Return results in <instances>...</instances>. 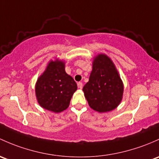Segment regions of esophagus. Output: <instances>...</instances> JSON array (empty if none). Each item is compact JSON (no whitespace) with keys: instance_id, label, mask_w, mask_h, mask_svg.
Wrapping results in <instances>:
<instances>
[{"instance_id":"esophagus-1","label":"esophagus","mask_w":159,"mask_h":159,"mask_svg":"<svg viewBox=\"0 0 159 159\" xmlns=\"http://www.w3.org/2000/svg\"><path fill=\"white\" fill-rule=\"evenodd\" d=\"M78 88H80V89H82V88H83V84L81 82H78Z\"/></svg>"}]
</instances>
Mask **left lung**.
I'll return each mask as SVG.
<instances>
[{
	"label": "left lung",
	"mask_w": 159,
	"mask_h": 159,
	"mask_svg": "<svg viewBox=\"0 0 159 159\" xmlns=\"http://www.w3.org/2000/svg\"><path fill=\"white\" fill-rule=\"evenodd\" d=\"M124 87L111 58L98 54L93 59L89 81L83 88L90 107L99 113L116 109L123 99Z\"/></svg>",
	"instance_id": "obj_1"
}]
</instances>
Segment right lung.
<instances>
[{
    "mask_svg": "<svg viewBox=\"0 0 159 159\" xmlns=\"http://www.w3.org/2000/svg\"><path fill=\"white\" fill-rule=\"evenodd\" d=\"M65 67L66 63L62 60H50L36 81V100L39 106L45 110L54 113L66 110L78 88L72 77L66 72Z\"/></svg>",
    "mask_w": 159,
    "mask_h": 159,
    "instance_id": "add662e5",
    "label": "right lung"
}]
</instances>
